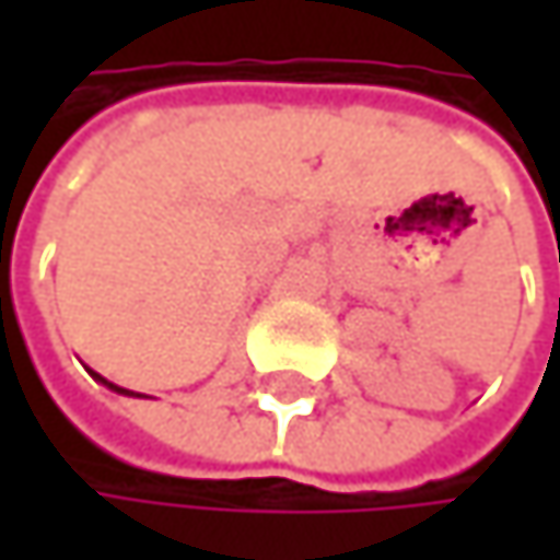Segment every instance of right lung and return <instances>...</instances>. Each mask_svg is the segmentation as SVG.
I'll use <instances>...</instances> for the list:
<instances>
[{"mask_svg":"<svg viewBox=\"0 0 560 560\" xmlns=\"http://www.w3.org/2000/svg\"><path fill=\"white\" fill-rule=\"evenodd\" d=\"M93 376H96V373H93ZM96 380H100V383H106V380H103V376H96ZM109 389H116V392H126V395H132V392H129V389H119V386H113V383H109Z\"/></svg>","mask_w":560,"mask_h":560,"instance_id":"right-lung-1","label":"right lung"}]
</instances>
